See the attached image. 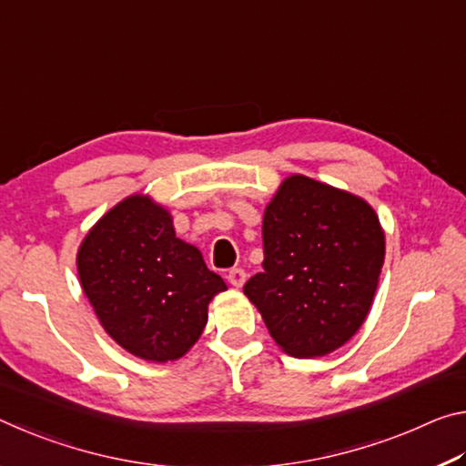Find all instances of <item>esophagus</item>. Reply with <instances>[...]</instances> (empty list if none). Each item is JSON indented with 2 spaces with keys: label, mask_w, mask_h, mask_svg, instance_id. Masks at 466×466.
<instances>
[{
  "label": "esophagus",
  "mask_w": 466,
  "mask_h": 466,
  "mask_svg": "<svg viewBox=\"0 0 466 466\" xmlns=\"http://www.w3.org/2000/svg\"><path fill=\"white\" fill-rule=\"evenodd\" d=\"M227 279H228V283H231L233 287L241 289V287H243V283H246V270H241V268H233V270H228Z\"/></svg>",
  "instance_id": "34e87169"
}]
</instances>
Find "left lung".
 Listing matches in <instances>:
<instances>
[{
	"label": "left lung",
	"instance_id": "1",
	"mask_svg": "<svg viewBox=\"0 0 466 466\" xmlns=\"http://www.w3.org/2000/svg\"><path fill=\"white\" fill-rule=\"evenodd\" d=\"M264 270L243 293L274 342L301 360L324 357L368 318L384 266L386 238L363 198L289 175L266 204Z\"/></svg>",
	"mask_w": 466,
	"mask_h": 466
}]
</instances>
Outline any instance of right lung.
Instances as JSON below:
<instances>
[{
	"mask_svg": "<svg viewBox=\"0 0 466 466\" xmlns=\"http://www.w3.org/2000/svg\"><path fill=\"white\" fill-rule=\"evenodd\" d=\"M76 266L105 332L152 363L186 355L208 322V303L227 291L200 249L175 235L171 212L147 194L124 198L90 227Z\"/></svg>",
	"mask_w": 466,
	"mask_h": 466,
	"instance_id": "add662e5",
	"label": "right lung"
}]
</instances>
